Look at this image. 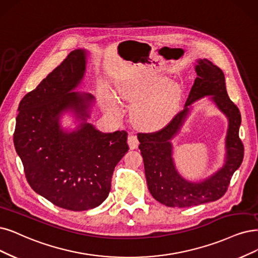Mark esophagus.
I'll return each instance as SVG.
<instances>
[{"mask_svg":"<svg viewBox=\"0 0 258 258\" xmlns=\"http://www.w3.org/2000/svg\"><path fill=\"white\" fill-rule=\"evenodd\" d=\"M127 144H128V147L131 150L137 149L139 146V141H138L137 136L135 134H130L127 137Z\"/></svg>","mask_w":258,"mask_h":258,"instance_id":"1","label":"esophagus"}]
</instances>
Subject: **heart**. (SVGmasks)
I'll use <instances>...</instances> for the list:
<instances>
[{
    "instance_id": "obj_1",
    "label": "heart",
    "mask_w": 258,
    "mask_h": 258,
    "mask_svg": "<svg viewBox=\"0 0 258 258\" xmlns=\"http://www.w3.org/2000/svg\"><path fill=\"white\" fill-rule=\"evenodd\" d=\"M168 79H132L118 87V95L122 101L136 104L132 111L136 125L146 130H157L165 126L172 119L178 105V92L171 87ZM103 106L109 112L119 110L118 102L103 98Z\"/></svg>"
}]
</instances>
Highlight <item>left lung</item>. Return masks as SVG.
I'll use <instances>...</instances> for the list:
<instances>
[{
  "label": "left lung",
  "mask_w": 258,
  "mask_h": 258,
  "mask_svg": "<svg viewBox=\"0 0 258 258\" xmlns=\"http://www.w3.org/2000/svg\"><path fill=\"white\" fill-rule=\"evenodd\" d=\"M197 78L189 92L185 108L167 126L150 134H138L139 150L144 158L147 184L156 201L169 207H190L216 201L223 197L235 171L243 159V145L239 138L241 114L226 92L222 70L208 59H198ZM209 96L229 120L226 139V160L217 173L200 182H190L177 172L172 158L170 144L192 108V104Z\"/></svg>",
  "instance_id": "obj_1"
}]
</instances>
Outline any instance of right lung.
I'll use <instances>...</instances> for the list:
<instances>
[{
    "mask_svg": "<svg viewBox=\"0 0 258 258\" xmlns=\"http://www.w3.org/2000/svg\"><path fill=\"white\" fill-rule=\"evenodd\" d=\"M88 52L72 51L19 104L14 145L28 184L54 205L88 211L105 201L114 167L128 151L127 133L105 134L87 122L94 97L74 91ZM70 111L81 123L73 131L60 124Z\"/></svg>",
    "mask_w": 258,
    "mask_h": 258,
    "instance_id": "obj_1",
    "label": "right lung"
}]
</instances>
